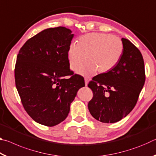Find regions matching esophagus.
Segmentation results:
<instances>
[{
    "instance_id": "1",
    "label": "esophagus",
    "mask_w": 156,
    "mask_h": 156,
    "mask_svg": "<svg viewBox=\"0 0 156 156\" xmlns=\"http://www.w3.org/2000/svg\"><path fill=\"white\" fill-rule=\"evenodd\" d=\"M89 80H90V79L88 78H84V83H85V85L86 86H87Z\"/></svg>"
}]
</instances>
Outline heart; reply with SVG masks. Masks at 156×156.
<instances>
[{"mask_svg": "<svg viewBox=\"0 0 156 156\" xmlns=\"http://www.w3.org/2000/svg\"><path fill=\"white\" fill-rule=\"evenodd\" d=\"M122 52L123 44L118 37L104 33L87 34L79 38L78 44H70L67 52L69 66L76 72L85 59L87 62L78 72L80 74L106 73L117 65Z\"/></svg>", "mask_w": 156, "mask_h": 156, "instance_id": "b5f03b06", "label": "heart"}]
</instances>
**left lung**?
Returning <instances> with one entry per match:
<instances>
[{"mask_svg":"<svg viewBox=\"0 0 156 156\" xmlns=\"http://www.w3.org/2000/svg\"><path fill=\"white\" fill-rule=\"evenodd\" d=\"M122 42L123 52L117 65L88 84L94 93L89 112L101 122L114 123L126 117L136 106L145 82L140 51L128 39L122 38Z\"/></svg>","mask_w":156,"mask_h":156,"instance_id":"left-lung-1","label":"left lung"}]
</instances>
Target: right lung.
Here are the masks:
<instances>
[{
	"label": "right lung",
	"instance_id": "1",
	"mask_svg": "<svg viewBox=\"0 0 156 156\" xmlns=\"http://www.w3.org/2000/svg\"><path fill=\"white\" fill-rule=\"evenodd\" d=\"M72 33L64 27L46 29L29 39L17 56L16 87L25 111L41 125L53 126L65 120L78 89L84 87L69 66Z\"/></svg>",
	"mask_w": 156,
	"mask_h": 156
}]
</instances>
